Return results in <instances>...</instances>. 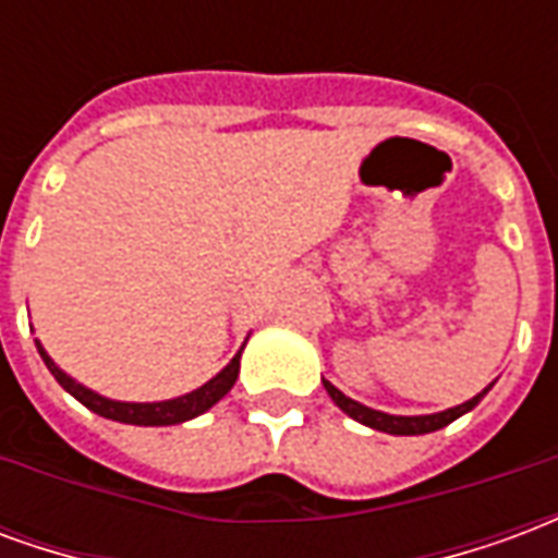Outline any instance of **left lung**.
Masks as SVG:
<instances>
[{"label":"left lung","mask_w":558,"mask_h":558,"mask_svg":"<svg viewBox=\"0 0 558 558\" xmlns=\"http://www.w3.org/2000/svg\"><path fill=\"white\" fill-rule=\"evenodd\" d=\"M328 391V398L338 403L340 410L347 412L350 418L362 421V424H367V427H374V430H383V433H395V436H418V433H433L439 430V427H445V424H451L454 418H460L463 412L475 410L478 407V400L490 391V386L484 388L481 395H475L472 400H466V403H460V407H454V410H445V412H436V415H388V412H376L371 410V407H362V403H355L352 398H347L343 391H338V388L331 386V383H323Z\"/></svg>","instance_id":"left-lung-1"}]
</instances>
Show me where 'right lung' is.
<instances>
[{"label": "right lung", "instance_id": "obj_1", "mask_svg": "<svg viewBox=\"0 0 558 558\" xmlns=\"http://www.w3.org/2000/svg\"><path fill=\"white\" fill-rule=\"evenodd\" d=\"M38 352H41L47 371L56 376V383L65 388L71 398H77L86 410L98 412L104 418L122 421V424H140V427H163V424H182V421H191L196 415H203L206 410H211L232 386H235V376H239V359L242 352L232 359L223 371H220L215 379H208L206 386L196 388L191 395L175 400H160V403H119V400H107L101 395H95L89 388H83L80 383H74L71 376H65L53 364V359L41 350L38 343Z\"/></svg>", "mask_w": 558, "mask_h": 558}]
</instances>
